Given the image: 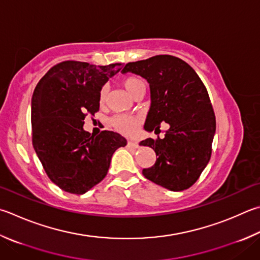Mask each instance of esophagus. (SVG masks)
<instances>
[{"label": "esophagus", "instance_id": "34e87169", "mask_svg": "<svg viewBox=\"0 0 260 260\" xmlns=\"http://www.w3.org/2000/svg\"><path fill=\"white\" fill-rule=\"evenodd\" d=\"M127 146H128V148H131V149H138L139 148V144L136 143L135 141L129 140L128 142H127Z\"/></svg>", "mask_w": 260, "mask_h": 260}]
</instances>
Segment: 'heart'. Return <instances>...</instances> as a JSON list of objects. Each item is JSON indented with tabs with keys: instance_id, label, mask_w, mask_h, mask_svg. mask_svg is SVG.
I'll return each mask as SVG.
<instances>
[{
	"instance_id": "heart-1",
	"label": "heart",
	"mask_w": 260,
	"mask_h": 260,
	"mask_svg": "<svg viewBox=\"0 0 260 260\" xmlns=\"http://www.w3.org/2000/svg\"><path fill=\"white\" fill-rule=\"evenodd\" d=\"M122 86L126 88V91L131 93L132 95H135V93L139 91L140 88L144 87V83L141 81L138 77H126L124 81H122ZM107 93H108V86L105 85L100 89V93H99V99H100V102L103 103L107 99ZM140 119L138 117L132 116V115H118L112 118V125H114L117 131H119L120 133L126 134V135H132L135 133L136 128H138Z\"/></svg>"
}]
</instances>
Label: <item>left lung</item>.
<instances>
[{
    "label": "left lung",
    "instance_id": "left-lung-1",
    "mask_svg": "<svg viewBox=\"0 0 260 260\" xmlns=\"http://www.w3.org/2000/svg\"><path fill=\"white\" fill-rule=\"evenodd\" d=\"M121 73L139 75L149 83L151 105L144 129L150 133L164 121L169 125L164 139L141 141L140 145L150 146L158 155L143 175L167 190H186L208 165L216 132L204 83L191 66L172 55L129 62Z\"/></svg>",
    "mask_w": 260,
    "mask_h": 260
}]
</instances>
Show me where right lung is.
<instances>
[{"mask_svg": "<svg viewBox=\"0 0 260 260\" xmlns=\"http://www.w3.org/2000/svg\"><path fill=\"white\" fill-rule=\"evenodd\" d=\"M121 63L95 66L64 61L52 67L31 98L32 145L46 174L61 190L84 194L109 171L112 154L127 141L103 131L93 136L84 129L86 112L100 108L99 93Z\"/></svg>", "mask_w": 260, "mask_h": 260, "instance_id": "1", "label": "right lung"}]
</instances>
